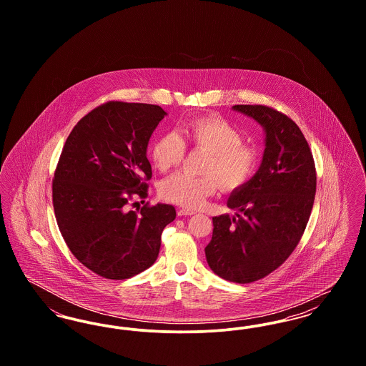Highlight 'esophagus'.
<instances>
[{
  "label": "esophagus",
  "mask_w": 366,
  "mask_h": 366,
  "mask_svg": "<svg viewBox=\"0 0 366 366\" xmlns=\"http://www.w3.org/2000/svg\"><path fill=\"white\" fill-rule=\"evenodd\" d=\"M177 214H178V217H189V215L194 214V211H192V209H179L177 211Z\"/></svg>",
  "instance_id": "34e87169"
}]
</instances>
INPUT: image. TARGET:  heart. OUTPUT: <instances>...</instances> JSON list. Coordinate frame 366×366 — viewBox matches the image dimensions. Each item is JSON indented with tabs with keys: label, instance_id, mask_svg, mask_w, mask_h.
<instances>
[{
	"label": "heart",
	"instance_id": "obj_1",
	"mask_svg": "<svg viewBox=\"0 0 366 366\" xmlns=\"http://www.w3.org/2000/svg\"><path fill=\"white\" fill-rule=\"evenodd\" d=\"M243 134L219 117H200L182 124L177 133H166L154 142L151 157L160 172H167L181 163L185 145L207 152L202 177L175 173L159 188L160 197L187 209H197L219 185L227 192L236 191L252 177L258 154L255 148L242 142Z\"/></svg>",
	"mask_w": 366,
	"mask_h": 366
}]
</instances>
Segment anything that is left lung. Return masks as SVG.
Segmentation results:
<instances>
[{
  "instance_id": "left-lung-1",
  "label": "left lung",
  "mask_w": 366,
  "mask_h": 366,
  "mask_svg": "<svg viewBox=\"0 0 366 366\" xmlns=\"http://www.w3.org/2000/svg\"><path fill=\"white\" fill-rule=\"evenodd\" d=\"M232 109L261 124L264 151L257 173L227 199L237 212L212 218L204 251L217 276L247 284L276 270L295 249L312 214L317 175L310 147L291 118L264 105Z\"/></svg>"
}]
</instances>
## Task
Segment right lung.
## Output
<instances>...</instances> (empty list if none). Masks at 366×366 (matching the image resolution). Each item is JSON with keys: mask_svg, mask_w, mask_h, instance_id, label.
I'll use <instances>...</instances> for the list:
<instances>
[{"mask_svg": "<svg viewBox=\"0 0 366 366\" xmlns=\"http://www.w3.org/2000/svg\"><path fill=\"white\" fill-rule=\"evenodd\" d=\"M167 114L154 104L109 102L90 111L66 141L53 178V209L72 255L96 274L130 279L154 264L175 209L147 197L152 177L148 142Z\"/></svg>", "mask_w": 366, "mask_h": 366, "instance_id": "add662e5", "label": "right lung"}]
</instances>
